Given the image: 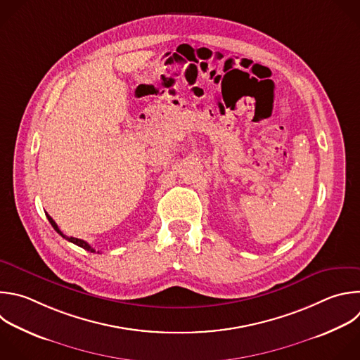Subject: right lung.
<instances>
[{
	"label": "right lung",
	"mask_w": 360,
	"mask_h": 360,
	"mask_svg": "<svg viewBox=\"0 0 360 360\" xmlns=\"http://www.w3.org/2000/svg\"><path fill=\"white\" fill-rule=\"evenodd\" d=\"M46 217H48V220H49V223L52 224V227L63 237V238H66L68 242H70V243H73V245H76V246H79V248H82V249H84V250H87V252H90V253H96V250L89 245V243H86L84 240H82V238H76V237H68V236H65L60 230H59V227H58V224L55 223V220L46 213ZM98 253V252H97Z\"/></svg>",
	"instance_id": "1"
}]
</instances>
